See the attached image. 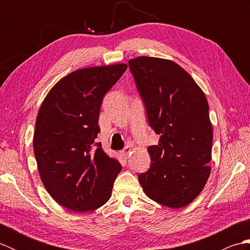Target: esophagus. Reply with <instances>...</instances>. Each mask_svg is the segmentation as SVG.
I'll use <instances>...</instances> for the list:
<instances>
[{
	"label": "esophagus",
	"mask_w": 250,
	"mask_h": 250,
	"mask_svg": "<svg viewBox=\"0 0 250 250\" xmlns=\"http://www.w3.org/2000/svg\"><path fill=\"white\" fill-rule=\"evenodd\" d=\"M131 150H132V148L130 147V146H126L125 148H124V149L121 150V155L124 156L125 159L129 157V155H130V152H131Z\"/></svg>",
	"instance_id": "1"
}]
</instances>
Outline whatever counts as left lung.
<instances>
[{
    "label": "left lung",
    "mask_w": 250,
    "mask_h": 250,
    "mask_svg": "<svg viewBox=\"0 0 250 250\" xmlns=\"http://www.w3.org/2000/svg\"><path fill=\"white\" fill-rule=\"evenodd\" d=\"M149 125L160 135L148 147L150 168L139 175L148 198L171 208L190 204L210 174L213 128L205 94L177 63L141 56L129 60Z\"/></svg>",
    "instance_id": "left-lung-1"
}]
</instances>
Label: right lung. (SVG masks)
I'll return each mask as SVG.
<instances>
[{
  "label": "right lung",
  "instance_id": "add662e5",
  "mask_svg": "<svg viewBox=\"0 0 250 250\" xmlns=\"http://www.w3.org/2000/svg\"><path fill=\"white\" fill-rule=\"evenodd\" d=\"M125 63L81 68L50 89L37 114L33 149L44 187L57 203L83 213L110 198L121 164L95 143L105 93Z\"/></svg>",
  "mask_w": 250,
  "mask_h": 250
}]
</instances>
